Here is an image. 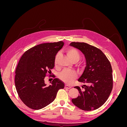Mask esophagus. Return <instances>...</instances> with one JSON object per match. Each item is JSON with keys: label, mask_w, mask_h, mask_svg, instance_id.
I'll return each mask as SVG.
<instances>
[{"label": "esophagus", "mask_w": 127, "mask_h": 127, "mask_svg": "<svg viewBox=\"0 0 127 127\" xmlns=\"http://www.w3.org/2000/svg\"><path fill=\"white\" fill-rule=\"evenodd\" d=\"M64 88H71V86H69V85H64Z\"/></svg>", "instance_id": "obj_1"}]
</instances>
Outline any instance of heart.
<instances>
[{
	"mask_svg": "<svg viewBox=\"0 0 127 127\" xmlns=\"http://www.w3.org/2000/svg\"><path fill=\"white\" fill-rule=\"evenodd\" d=\"M66 53L68 57L70 59L74 62V61H77L80 59V53L79 51L75 48H69L66 49ZM59 55H57L56 56L55 60V64H57L58 59ZM77 74L74 70H70L68 69H65L61 72L59 74V78L63 82L66 84H70L72 83L74 80L77 78Z\"/></svg>",
	"mask_w": 127,
	"mask_h": 127,
	"instance_id": "b5f03b06",
	"label": "heart"
}]
</instances>
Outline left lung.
Returning a JSON list of instances; mask_svg holds the SVG:
<instances>
[{
	"mask_svg": "<svg viewBox=\"0 0 127 127\" xmlns=\"http://www.w3.org/2000/svg\"><path fill=\"white\" fill-rule=\"evenodd\" d=\"M70 45L79 49L86 59V67L78 81L87 84L75 86L79 91L77 97L71 101L84 111L96 110L103 105L113 87L112 69L106 56L99 49L84 42H75Z\"/></svg>",
	"mask_w": 127,
	"mask_h": 127,
	"instance_id": "obj_1",
	"label": "left lung"
}]
</instances>
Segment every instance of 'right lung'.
<instances>
[{
	"mask_svg": "<svg viewBox=\"0 0 127 127\" xmlns=\"http://www.w3.org/2000/svg\"><path fill=\"white\" fill-rule=\"evenodd\" d=\"M64 45L63 41L42 43L21 57L15 70V87L19 97L30 108H43L54 101L59 89L64 88V83L58 78L49 86L44 83L46 74L51 72L56 56Z\"/></svg>",
	"mask_w": 127,
	"mask_h": 127,
	"instance_id": "1",
	"label": "right lung"
}]
</instances>
